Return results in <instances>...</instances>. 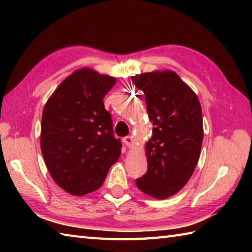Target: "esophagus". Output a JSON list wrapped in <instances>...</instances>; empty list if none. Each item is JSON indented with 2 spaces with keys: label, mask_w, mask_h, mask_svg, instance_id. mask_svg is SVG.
<instances>
[{
  "label": "esophagus",
  "mask_w": 252,
  "mask_h": 252,
  "mask_svg": "<svg viewBox=\"0 0 252 252\" xmlns=\"http://www.w3.org/2000/svg\"><path fill=\"white\" fill-rule=\"evenodd\" d=\"M123 143L126 144V146L127 147H132L133 143H134V141H133V137L131 135H127L126 136L125 138H123Z\"/></svg>",
  "instance_id": "1"
}]
</instances>
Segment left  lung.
Masks as SVG:
<instances>
[{
	"label": "left lung",
	"instance_id": "left-lung-1",
	"mask_svg": "<svg viewBox=\"0 0 252 252\" xmlns=\"http://www.w3.org/2000/svg\"><path fill=\"white\" fill-rule=\"evenodd\" d=\"M145 95L153 123L145 144L147 172L137 189L156 199L175 195L189 181L199 160L203 138L201 106L196 93L171 70L132 76Z\"/></svg>",
	"mask_w": 252,
	"mask_h": 252
}]
</instances>
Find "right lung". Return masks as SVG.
Wrapping results in <instances>:
<instances>
[{"mask_svg":"<svg viewBox=\"0 0 252 252\" xmlns=\"http://www.w3.org/2000/svg\"><path fill=\"white\" fill-rule=\"evenodd\" d=\"M116 78L92 68L74 70L47 99L40 144L46 168L68 194L83 196L103 185L122 144L103 98Z\"/></svg>","mask_w":252,"mask_h":252,"instance_id":"right-lung-1","label":"right lung"}]
</instances>
